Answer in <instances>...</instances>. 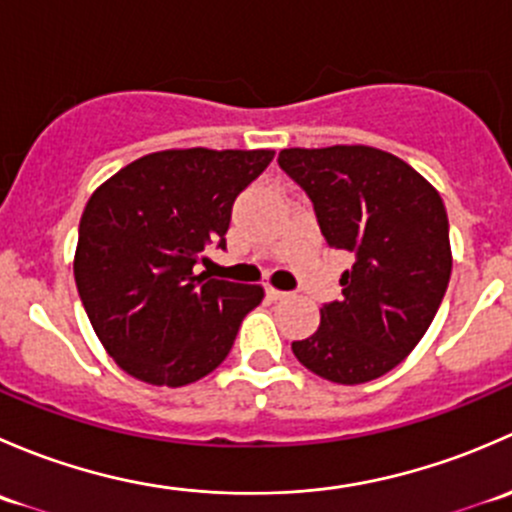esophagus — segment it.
Listing matches in <instances>:
<instances>
[{
  "mask_svg": "<svg viewBox=\"0 0 512 512\" xmlns=\"http://www.w3.org/2000/svg\"><path fill=\"white\" fill-rule=\"evenodd\" d=\"M289 292H285V289H275V287H267V297L270 299H285Z\"/></svg>",
  "mask_w": 512,
  "mask_h": 512,
  "instance_id": "esophagus-1",
  "label": "esophagus"
}]
</instances>
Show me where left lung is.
<instances>
[{"instance_id": "left-lung-1", "label": "left lung", "mask_w": 512, "mask_h": 512, "mask_svg": "<svg viewBox=\"0 0 512 512\" xmlns=\"http://www.w3.org/2000/svg\"><path fill=\"white\" fill-rule=\"evenodd\" d=\"M280 168L307 193L322 235L354 255L342 297L317 332L292 342L299 364L334 384H364L421 342L451 280L441 195L409 163L369 146L285 148Z\"/></svg>"}]
</instances>
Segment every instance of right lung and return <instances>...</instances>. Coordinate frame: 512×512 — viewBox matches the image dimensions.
Masks as SVG:
<instances>
[{"label": "right lung", "instance_id": "obj_1", "mask_svg": "<svg viewBox=\"0 0 512 512\" xmlns=\"http://www.w3.org/2000/svg\"><path fill=\"white\" fill-rule=\"evenodd\" d=\"M275 151H160L108 178L79 223L74 277L96 337L153 386L203 379L230 354L260 285L198 272L225 250L232 203Z\"/></svg>", "mask_w": 512, "mask_h": 512}]
</instances>
